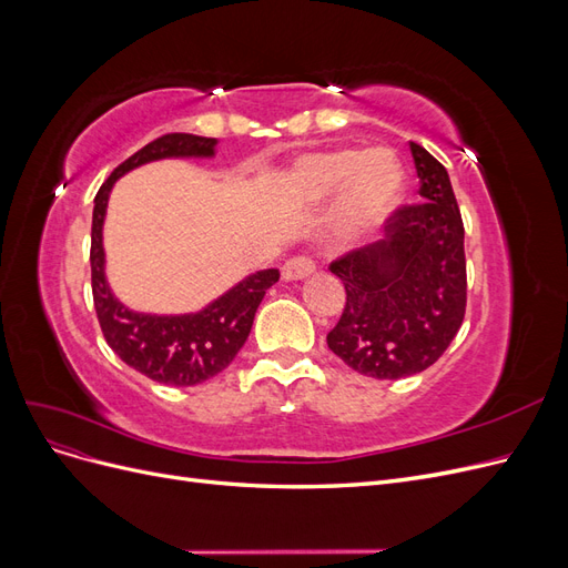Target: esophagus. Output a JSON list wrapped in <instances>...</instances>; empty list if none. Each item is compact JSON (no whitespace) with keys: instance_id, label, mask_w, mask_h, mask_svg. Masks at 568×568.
I'll use <instances>...</instances> for the list:
<instances>
[{"instance_id":"obj_1","label":"esophagus","mask_w":568,"mask_h":568,"mask_svg":"<svg viewBox=\"0 0 568 568\" xmlns=\"http://www.w3.org/2000/svg\"><path fill=\"white\" fill-rule=\"evenodd\" d=\"M313 272H315V261H313V257L305 255V253H298L294 257H288V261L284 263L282 277L284 280H303V277H307V274H313Z\"/></svg>"}]
</instances>
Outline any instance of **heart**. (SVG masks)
<instances>
[{
  "instance_id": "b5f03b06",
  "label": "heart",
  "mask_w": 568,
  "mask_h": 568,
  "mask_svg": "<svg viewBox=\"0 0 568 568\" xmlns=\"http://www.w3.org/2000/svg\"><path fill=\"white\" fill-rule=\"evenodd\" d=\"M305 194L324 196L346 184V217L353 227H372L400 201L405 178L390 151L374 149L355 156L353 151L317 153L298 168Z\"/></svg>"
}]
</instances>
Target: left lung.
I'll list each match as a JSON object with an SVG mask.
<instances>
[{
	"label": "left lung",
	"instance_id": "left-lung-1",
	"mask_svg": "<svg viewBox=\"0 0 568 568\" xmlns=\"http://www.w3.org/2000/svg\"><path fill=\"white\" fill-rule=\"evenodd\" d=\"M409 146L422 201L388 213L384 242L329 265L346 286V305L326 343L374 379H405L432 367L467 311L464 222L448 170L424 146Z\"/></svg>",
	"mask_w": 568,
	"mask_h": 568
}]
</instances>
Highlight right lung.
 I'll return each mask as SVG.
<instances>
[{
  "instance_id": "1",
  "label": "right lung",
  "mask_w": 568,
  "mask_h": 568,
  "mask_svg": "<svg viewBox=\"0 0 568 568\" xmlns=\"http://www.w3.org/2000/svg\"><path fill=\"white\" fill-rule=\"evenodd\" d=\"M215 144L217 140L213 136L186 132L163 134L120 163L94 196L90 263L94 311L101 334L125 365L168 386L203 384L232 363L251 334L253 317L265 291L280 280V270L251 274L248 280L236 284L225 296L196 315H140L118 303L106 284L101 225H104L111 186L128 170L170 156H213Z\"/></svg>"
}]
</instances>
